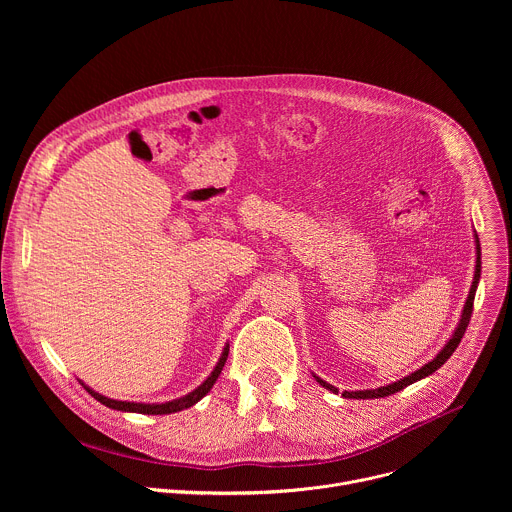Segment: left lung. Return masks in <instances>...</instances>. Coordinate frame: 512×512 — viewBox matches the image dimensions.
Listing matches in <instances>:
<instances>
[{
  "label": "left lung",
  "instance_id": "8db88e82",
  "mask_svg": "<svg viewBox=\"0 0 512 512\" xmlns=\"http://www.w3.org/2000/svg\"><path fill=\"white\" fill-rule=\"evenodd\" d=\"M474 239H476V269H474V279H472V285H470V291H468V300H466V304H464L460 322H458L454 334L450 336V340L444 344V348L435 354L433 360H429L427 364H423L421 369H417L415 373H411V375L399 379L397 383H391V385L379 387V389H367V391H342V397H344V399H381V397H389V395H393V393L405 389L407 385H413V383H417V381H421V379L433 375V373H435L437 369H440L442 364L454 354V350L458 348V344H460V340H462V336H464V332H466V328H468V324H470V316H472V308H474V296H476V287H478V281H480V269H482V261H480V241H478V235H474ZM314 379H316L322 387H326L328 391L338 393V389H336L334 385L326 383L324 379H320V377H316V375H314Z\"/></svg>",
  "mask_w": 512,
  "mask_h": 512
}]
</instances>
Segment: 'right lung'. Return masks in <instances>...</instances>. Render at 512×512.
Listing matches in <instances>:
<instances>
[{
	"instance_id": "1",
	"label": "right lung",
	"mask_w": 512,
	"mask_h": 512,
	"mask_svg": "<svg viewBox=\"0 0 512 512\" xmlns=\"http://www.w3.org/2000/svg\"><path fill=\"white\" fill-rule=\"evenodd\" d=\"M227 356H229V344H225L223 354H221V358H218V362H216V367L212 369V373L206 377V381H204L200 387H196L194 391H190L188 395H184V397H180V399L166 401V403H133V401H117V399H109V397H105V395H101V393L93 391V389H91V387H87L83 381H81V385L87 389V393H89L91 397H95L99 403H103V405H105V407H109V409L127 411V413H143V415H168V413H176V411H182V409H188V407L196 405V403H198V401H200V399H202V397L212 389V385L216 383L218 375H221V371H223V367H225Z\"/></svg>"
}]
</instances>
